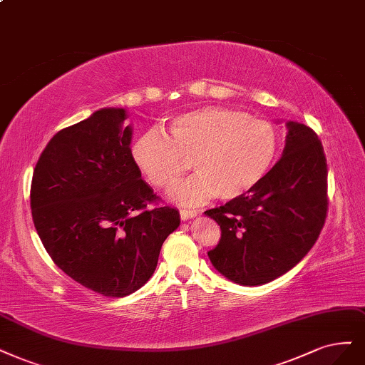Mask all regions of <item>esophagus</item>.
Returning a JSON list of instances; mask_svg holds the SVG:
<instances>
[{"mask_svg":"<svg viewBox=\"0 0 365 365\" xmlns=\"http://www.w3.org/2000/svg\"><path fill=\"white\" fill-rule=\"evenodd\" d=\"M181 215V220H188V219H193L197 216V211L196 210H190V208H184L180 211Z\"/></svg>","mask_w":365,"mask_h":365,"instance_id":"1","label":"esophagus"}]
</instances>
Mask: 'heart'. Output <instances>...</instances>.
<instances>
[{
    "label": "heart",
    "instance_id": "b5f03b06",
    "mask_svg": "<svg viewBox=\"0 0 365 365\" xmlns=\"http://www.w3.org/2000/svg\"><path fill=\"white\" fill-rule=\"evenodd\" d=\"M169 135L148 130L134 140L135 166L155 188H169L188 169L192 178L170 192L175 202L197 205L219 196H245L258 187L279 154V135L272 123L226 107H204L173 118Z\"/></svg>",
    "mask_w": 365,
    "mask_h": 365
}]
</instances>
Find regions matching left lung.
Masks as SVG:
<instances>
[{
    "label": "left lung",
    "mask_w": 365,
    "mask_h": 365,
    "mask_svg": "<svg viewBox=\"0 0 365 365\" xmlns=\"http://www.w3.org/2000/svg\"><path fill=\"white\" fill-rule=\"evenodd\" d=\"M281 160L252 192L205 215L222 230L210 261L242 285L267 284L293 269L317 242L328 212V165L319 135L288 122Z\"/></svg>",
    "instance_id": "obj_1"
}]
</instances>
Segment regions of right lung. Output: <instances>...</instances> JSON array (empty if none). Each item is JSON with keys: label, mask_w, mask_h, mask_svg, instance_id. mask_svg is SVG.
Returning <instances> with one entry per match:
<instances>
[{"label": "right lung", "mask_w": 365, "mask_h": 365, "mask_svg": "<svg viewBox=\"0 0 365 365\" xmlns=\"http://www.w3.org/2000/svg\"><path fill=\"white\" fill-rule=\"evenodd\" d=\"M123 108L60 130L33 172L31 216L46 252L73 281L107 297L139 290L181 223L160 205L131 155Z\"/></svg>", "instance_id": "right-lung-1"}]
</instances>
